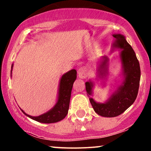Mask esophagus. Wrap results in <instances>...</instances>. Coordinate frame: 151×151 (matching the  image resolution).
Here are the masks:
<instances>
[{
	"label": "esophagus",
	"mask_w": 151,
	"mask_h": 151,
	"mask_svg": "<svg viewBox=\"0 0 151 151\" xmlns=\"http://www.w3.org/2000/svg\"><path fill=\"white\" fill-rule=\"evenodd\" d=\"M78 75L81 79H84L88 76V70L85 67H81L78 70Z\"/></svg>",
	"instance_id": "esophagus-1"
}]
</instances>
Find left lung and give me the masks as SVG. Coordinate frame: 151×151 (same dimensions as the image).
Segmentation results:
<instances>
[{"label":"left lung","mask_w":151,"mask_h":151,"mask_svg":"<svg viewBox=\"0 0 151 151\" xmlns=\"http://www.w3.org/2000/svg\"><path fill=\"white\" fill-rule=\"evenodd\" d=\"M115 38L113 47L121 49L120 57L123 66L124 80L110 98L105 103H97L91 97L93 84L91 81L85 83L87 96L93 110L99 115L104 117H115L124 113L133 104L138 95L141 79L139 62L132 47L128 43L125 37L121 34L113 35ZM108 60L104 57L103 61L99 67V76L105 77L108 70Z\"/></svg>","instance_id":"obj_1"}]
</instances>
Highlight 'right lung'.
<instances>
[{"mask_svg": "<svg viewBox=\"0 0 151 151\" xmlns=\"http://www.w3.org/2000/svg\"><path fill=\"white\" fill-rule=\"evenodd\" d=\"M13 65H12L11 68H13ZM12 72V70H11ZM77 79V71L72 70L62 75L60 79V86H59L58 99L56 104L49 111L38 116H32L22 111L25 115L30 117L33 120L43 124H52L56 123L65 119L68 113L70 101L72 92V86L74 81Z\"/></svg>", "mask_w": 151, "mask_h": 151, "instance_id": "right-lung-1", "label": "right lung"}]
</instances>
